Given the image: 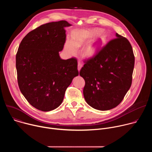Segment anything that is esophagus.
Masks as SVG:
<instances>
[{
  "mask_svg": "<svg viewBox=\"0 0 152 152\" xmlns=\"http://www.w3.org/2000/svg\"><path fill=\"white\" fill-rule=\"evenodd\" d=\"M82 67V64L80 62H78V64H77V70H78L79 72L81 69Z\"/></svg>",
  "mask_w": 152,
  "mask_h": 152,
  "instance_id": "obj_1",
  "label": "esophagus"
}]
</instances>
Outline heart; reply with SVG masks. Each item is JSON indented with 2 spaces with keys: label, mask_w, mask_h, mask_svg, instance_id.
Wrapping results in <instances>:
<instances>
[{
  "label": "heart",
  "mask_w": 152,
  "mask_h": 152,
  "mask_svg": "<svg viewBox=\"0 0 152 152\" xmlns=\"http://www.w3.org/2000/svg\"><path fill=\"white\" fill-rule=\"evenodd\" d=\"M83 49V55L87 58L94 57L99 49L104 45L106 41V34L99 29H81L76 31L72 34V41L67 39L65 44V48L72 55L76 53L77 48L82 46L85 42L90 41Z\"/></svg>",
  "instance_id": "1"
}]
</instances>
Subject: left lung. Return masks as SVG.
<instances>
[{
  "label": "left lung",
  "mask_w": 152,
  "mask_h": 152,
  "mask_svg": "<svg viewBox=\"0 0 152 152\" xmlns=\"http://www.w3.org/2000/svg\"><path fill=\"white\" fill-rule=\"evenodd\" d=\"M94 56L84 61L79 75L85 82L83 93L90 106L107 111L118 106L131 87L135 56L131 43L116 33Z\"/></svg>",
  "instance_id": "1"
}]
</instances>
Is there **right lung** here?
Masks as SVG:
<instances>
[{
	"mask_svg": "<svg viewBox=\"0 0 152 152\" xmlns=\"http://www.w3.org/2000/svg\"><path fill=\"white\" fill-rule=\"evenodd\" d=\"M61 20L41 25L21 41L16 54V69L20 90L36 109L50 111L62 102L73 79L78 76L75 58L62 59L66 34L71 26Z\"/></svg>",
	"mask_w": 152,
	"mask_h": 152,
	"instance_id": "obj_1",
	"label": "right lung"
}]
</instances>
